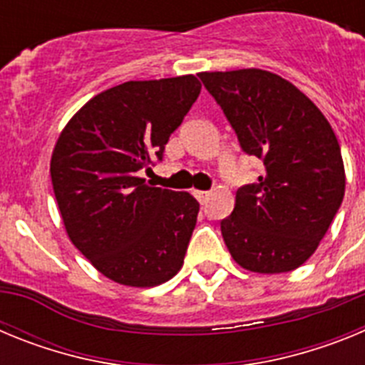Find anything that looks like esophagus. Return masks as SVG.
Segmentation results:
<instances>
[{"label": "esophagus", "mask_w": 365, "mask_h": 365, "mask_svg": "<svg viewBox=\"0 0 365 365\" xmlns=\"http://www.w3.org/2000/svg\"><path fill=\"white\" fill-rule=\"evenodd\" d=\"M193 195H195V199H197L201 205H205V202L208 201V197H210V192H205V190H193Z\"/></svg>", "instance_id": "obj_1"}]
</instances>
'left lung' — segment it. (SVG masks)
Returning <instances> with one entry per match:
<instances>
[{"label": "left lung", "mask_w": 365, "mask_h": 365, "mask_svg": "<svg viewBox=\"0 0 365 365\" xmlns=\"http://www.w3.org/2000/svg\"><path fill=\"white\" fill-rule=\"evenodd\" d=\"M245 153L263 160L256 185L235 193L221 221L243 269L282 274L302 267L329 230L346 192V170L324 113L289 80L263 69L199 73Z\"/></svg>", "instance_id": "1"}]
</instances>
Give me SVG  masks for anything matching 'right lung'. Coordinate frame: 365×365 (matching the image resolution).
<instances>
[{
  "instance_id": "obj_1",
  "label": "right lung",
  "mask_w": 365,
  "mask_h": 365,
  "mask_svg": "<svg viewBox=\"0 0 365 365\" xmlns=\"http://www.w3.org/2000/svg\"><path fill=\"white\" fill-rule=\"evenodd\" d=\"M199 93L193 74L124 82L93 96L58 137L51 179L67 235L120 285H160L185 263L199 202L138 172L163 159Z\"/></svg>"
}]
</instances>
